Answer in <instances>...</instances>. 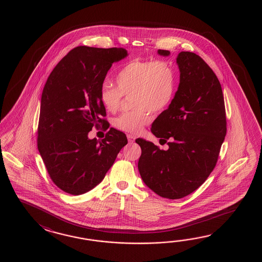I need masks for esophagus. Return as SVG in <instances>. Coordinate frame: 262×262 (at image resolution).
<instances>
[{
    "label": "esophagus",
    "mask_w": 262,
    "mask_h": 262,
    "mask_svg": "<svg viewBox=\"0 0 262 262\" xmlns=\"http://www.w3.org/2000/svg\"><path fill=\"white\" fill-rule=\"evenodd\" d=\"M127 139H128V141L130 143H132L135 141V139H136V137L134 136V135H131V134H128L127 135Z\"/></svg>",
    "instance_id": "esophagus-1"
}]
</instances>
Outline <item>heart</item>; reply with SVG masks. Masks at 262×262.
Segmentation results:
<instances>
[{
    "label": "heart",
    "mask_w": 262,
    "mask_h": 262,
    "mask_svg": "<svg viewBox=\"0 0 262 262\" xmlns=\"http://www.w3.org/2000/svg\"><path fill=\"white\" fill-rule=\"evenodd\" d=\"M117 88L107 82L101 85L99 100L108 112H117L123 95L134 93L133 112H125L113 121L118 130L139 133L151 121L152 113H160L172 101L175 78L172 68L163 61H129L118 72Z\"/></svg>",
    "instance_id": "1"
}]
</instances>
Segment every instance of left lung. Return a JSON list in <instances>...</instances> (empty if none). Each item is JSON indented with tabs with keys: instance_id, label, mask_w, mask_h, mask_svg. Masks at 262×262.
<instances>
[{
	"instance_id": "8db88e82",
	"label": "left lung",
	"mask_w": 262,
	"mask_h": 262,
	"mask_svg": "<svg viewBox=\"0 0 262 262\" xmlns=\"http://www.w3.org/2000/svg\"><path fill=\"white\" fill-rule=\"evenodd\" d=\"M157 53L170 55L168 50ZM176 62L178 90L150 128L163 144L167 142L168 149L136 139L141 148L138 164L141 179L156 194L169 200L189 195L206 181L227 133L222 88L211 67L189 51L180 52Z\"/></svg>"
}]
</instances>
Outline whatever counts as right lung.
I'll list each match as a JSON object with an SVG mask.
<instances>
[{
    "instance_id": "add662e5",
    "label": "right lung",
    "mask_w": 262,
    "mask_h": 262,
    "mask_svg": "<svg viewBox=\"0 0 262 262\" xmlns=\"http://www.w3.org/2000/svg\"><path fill=\"white\" fill-rule=\"evenodd\" d=\"M127 55L123 48L77 47L58 62L45 84L37 147L50 178L68 194L81 195L100 184L127 144L125 134L112 127L101 141L88 137L93 126L106 123L100 119L106 108L99 91L107 71Z\"/></svg>"
}]
</instances>
